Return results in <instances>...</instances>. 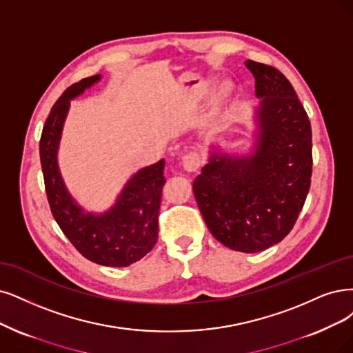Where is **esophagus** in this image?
I'll return each mask as SVG.
<instances>
[{"label":"esophagus","instance_id":"obj_1","mask_svg":"<svg viewBox=\"0 0 353 353\" xmlns=\"http://www.w3.org/2000/svg\"><path fill=\"white\" fill-rule=\"evenodd\" d=\"M201 164H202V159L198 152H189L183 157V167L186 172H190V173L198 172Z\"/></svg>","mask_w":353,"mask_h":353}]
</instances>
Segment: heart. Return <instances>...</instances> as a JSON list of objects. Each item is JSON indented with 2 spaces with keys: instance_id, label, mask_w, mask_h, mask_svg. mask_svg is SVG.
I'll list each match as a JSON object with an SVG mask.
<instances>
[{
  "instance_id": "obj_1",
  "label": "heart",
  "mask_w": 353,
  "mask_h": 353,
  "mask_svg": "<svg viewBox=\"0 0 353 353\" xmlns=\"http://www.w3.org/2000/svg\"><path fill=\"white\" fill-rule=\"evenodd\" d=\"M231 91H232V88H231L230 84H223V85L219 87L218 93H216V96H215V101H216V103L224 101V100L231 94Z\"/></svg>"
}]
</instances>
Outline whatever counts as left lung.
Returning a JSON list of instances; mask_svg holds the SVG:
<instances>
[{
	"label": "left lung",
	"instance_id": "left-lung-1",
	"mask_svg": "<svg viewBox=\"0 0 353 353\" xmlns=\"http://www.w3.org/2000/svg\"><path fill=\"white\" fill-rule=\"evenodd\" d=\"M256 80L257 142L250 155L214 152L193 181L212 236L232 250L256 253L288 236L311 185L308 114L281 71L245 61Z\"/></svg>",
	"mask_w": 353,
	"mask_h": 353
}]
</instances>
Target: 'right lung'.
Listing matches in <instances>:
<instances>
[{
  "label": "right lung",
  "mask_w": 353,
  "mask_h": 353,
  "mask_svg": "<svg viewBox=\"0 0 353 353\" xmlns=\"http://www.w3.org/2000/svg\"><path fill=\"white\" fill-rule=\"evenodd\" d=\"M100 78V74L84 78L63 91L45 122L39 152L48 202L62 232L91 262L125 268L145 256L159 237L164 160L141 168L130 177L116 203L103 214L84 212L65 188L58 167V148L70 101Z\"/></svg>",
  "instance_id": "add662e5"
}]
</instances>
